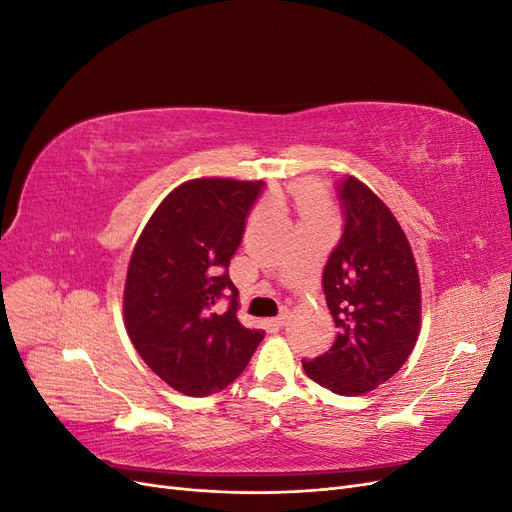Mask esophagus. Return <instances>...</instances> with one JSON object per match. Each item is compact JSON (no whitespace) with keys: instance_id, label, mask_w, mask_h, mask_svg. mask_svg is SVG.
I'll return each mask as SVG.
<instances>
[{"instance_id":"obj_1","label":"esophagus","mask_w":512,"mask_h":512,"mask_svg":"<svg viewBox=\"0 0 512 512\" xmlns=\"http://www.w3.org/2000/svg\"><path fill=\"white\" fill-rule=\"evenodd\" d=\"M288 320H290V314H288V312H282L280 316H275V318H273V322L277 324V327H286Z\"/></svg>"}]
</instances>
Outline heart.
<instances>
[{
  "label": "heart",
  "instance_id": "obj_1",
  "mask_svg": "<svg viewBox=\"0 0 512 512\" xmlns=\"http://www.w3.org/2000/svg\"><path fill=\"white\" fill-rule=\"evenodd\" d=\"M297 203H299V209L301 213L305 215H324L327 213V203H324V196L320 192V188H316V185H301L299 192H297Z\"/></svg>",
  "mask_w": 512,
  "mask_h": 512
}]
</instances>
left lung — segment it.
<instances>
[{
    "instance_id": "obj_1",
    "label": "left lung",
    "mask_w": 512,
    "mask_h": 512,
    "mask_svg": "<svg viewBox=\"0 0 512 512\" xmlns=\"http://www.w3.org/2000/svg\"><path fill=\"white\" fill-rule=\"evenodd\" d=\"M339 198L346 226L322 275L337 335L303 369L337 395H365L393 378L416 346L421 280L393 211L356 177L342 183Z\"/></svg>"
}]
</instances>
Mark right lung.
<instances>
[{
	"label": "right lung",
	"mask_w": 512,
	"mask_h": 512,
	"mask_svg": "<svg viewBox=\"0 0 512 512\" xmlns=\"http://www.w3.org/2000/svg\"><path fill=\"white\" fill-rule=\"evenodd\" d=\"M262 181L190 179L170 192L138 237L123 286V324L136 352L175 391L218 393L250 363L265 331L237 318L228 265ZM226 293L224 315L212 305Z\"/></svg>",
	"instance_id": "obj_1"
}]
</instances>
